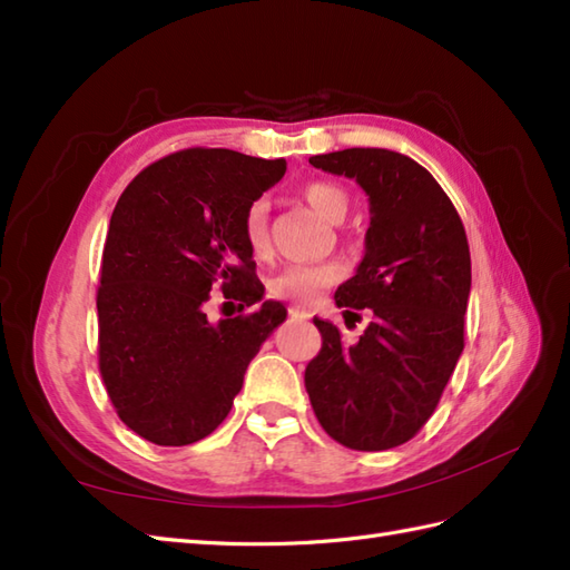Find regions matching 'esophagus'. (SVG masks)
Here are the masks:
<instances>
[{
	"label": "esophagus",
	"instance_id": "esophagus-1",
	"mask_svg": "<svg viewBox=\"0 0 570 570\" xmlns=\"http://www.w3.org/2000/svg\"><path fill=\"white\" fill-rule=\"evenodd\" d=\"M288 313L294 315V317H311V313H308L306 308H303V306H291V308H288Z\"/></svg>",
	"mask_w": 570,
	"mask_h": 570
}]
</instances>
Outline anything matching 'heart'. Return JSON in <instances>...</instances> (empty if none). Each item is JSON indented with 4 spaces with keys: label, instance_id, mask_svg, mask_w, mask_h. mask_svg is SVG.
Returning <instances> with one entry per match:
<instances>
[{
    "label": "heart",
    "instance_id": "b5f03b06",
    "mask_svg": "<svg viewBox=\"0 0 570 570\" xmlns=\"http://www.w3.org/2000/svg\"><path fill=\"white\" fill-rule=\"evenodd\" d=\"M301 196L317 216L330 223H340L347 216L350 196L345 189L337 187L333 181H311L301 189ZM243 235L253 255H264L269 249L267 206L262 202H255L247 208L245 220H243ZM340 279H342V267L337 262L291 264V267L272 276L267 282V291L274 298L308 301Z\"/></svg>",
    "mask_w": 570,
    "mask_h": 570
}]
</instances>
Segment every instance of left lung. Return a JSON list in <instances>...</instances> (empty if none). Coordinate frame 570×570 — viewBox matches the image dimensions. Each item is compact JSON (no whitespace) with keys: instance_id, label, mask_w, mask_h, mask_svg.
<instances>
[{"instance_id":"left-lung-1","label":"left lung","mask_w":570,"mask_h":570,"mask_svg":"<svg viewBox=\"0 0 570 570\" xmlns=\"http://www.w3.org/2000/svg\"><path fill=\"white\" fill-rule=\"evenodd\" d=\"M308 163L368 196L364 257L335 303L345 321L366 311L372 323L350 345L333 323L313 317L323 347L306 366V391L335 442L381 452L425 425L464 350L466 230L444 189L407 155L350 148Z\"/></svg>"}]
</instances>
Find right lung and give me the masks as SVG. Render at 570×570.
I'll return each mask as SVG.
<instances>
[{
    "label": "right lung",
    "mask_w": 570,
    "mask_h": 570,
    "mask_svg": "<svg viewBox=\"0 0 570 570\" xmlns=\"http://www.w3.org/2000/svg\"><path fill=\"white\" fill-rule=\"evenodd\" d=\"M284 160L191 148L145 167L111 214L101 255L99 372L118 417L160 446L204 440L230 413L249 362L286 321L279 301L210 324L209 288L264 298L243 235Z\"/></svg>",
    "instance_id": "1"
}]
</instances>
